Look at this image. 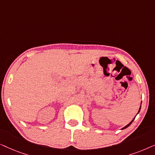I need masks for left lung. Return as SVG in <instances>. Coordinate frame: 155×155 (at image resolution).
I'll return each mask as SVG.
<instances>
[{"instance_id":"left-lung-1","label":"left lung","mask_w":155,"mask_h":155,"mask_svg":"<svg viewBox=\"0 0 155 155\" xmlns=\"http://www.w3.org/2000/svg\"><path fill=\"white\" fill-rule=\"evenodd\" d=\"M141 104H142V101H141ZM140 109H141V105H140V109H139V110H138V112H137V114H139V112H140ZM135 118H133V119L132 120H131V121L130 122V123H129V124H128V125H126V126H125V127H124V128H123L122 129H121V130H124V129H126V128H128V127L129 126H130V125L131 124H132V123H133V120H134V119H135Z\"/></svg>"}]
</instances>
